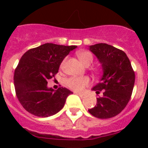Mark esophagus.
<instances>
[{
	"label": "esophagus",
	"mask_w": 148,
	"mask_h": 148,
	"mask_svg": "<svg viewBox=\"0 0 148 148\" xmlns=\"http://www.w3.org/2000/svg\"><path fill=\"white\" fill-rule=\"evenodd\" d=\"M75 94L76 95H77L80 97H84V94H81V93H78V92H75Z\"/></svg>",
	"instance_id": "esophagus-1"
}]
</instances>
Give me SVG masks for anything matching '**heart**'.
<instances>
[{
    "instance_id": "1",
    "label": "heart",
    "mask_w": 148,
    "mask_h": 148,
    "mask_svg": "<svg viewBox=\"0 0 148 148\" xmlns=\"http://www.w3.org/2000/svg\"><path fill=\"white\" fill-rule=\"evenodd\" d=\"M77 56L82 64L85 66H89L94 60L93 54L90 51H81L77 53ZM90 79L88 77H71L66 80V84L71 89L80 91L89 85Z\"/></svg>"
}]
</instances>
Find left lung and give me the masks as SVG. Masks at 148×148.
Returning <instances> with one entry per match:
<instances>
[{
    "label": "left lung",
    "mask_w": 148,
    "mask_h": 148,
    "mask_svg": "<svg viewBox=\"0 0 148 148\" xmlns=\"http://www.w3.org/2000/svg\"><path fill=\"white\" fill-rule=\"evenodd\" d=\"M89 50L98 59L103 75L92 88L97 95L102 92V96L88 111L101 119L115 117L126 107L133 91L135 74L130 60L124 51L107 44L91 45Z\"/></svg>",
    "instance_id": "obj_1"
}]
</instances>
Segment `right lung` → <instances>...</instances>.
<instances>
[{
  "label": "right lung",
  "mask_w": 148,
  "mask_h": 148,
  "mask_svg": "<svg viewBox=\"0 0 148 148\" xmlns=\"http://www.w3.org/2000/svg\"><path fill=\"white\" fill-rule=\"evenodd\" d=\"M77 46L47 43L24 53L15 69L16 95L23 108L37 117H47L59 112L72 92L65 88L54 90L47 81L55 76L70 51Z\"/></svg>",
  "instance_id": "add662e5"
}]
</instances>
